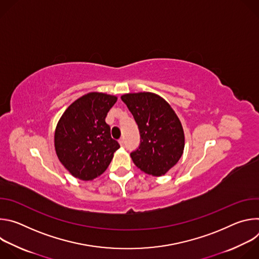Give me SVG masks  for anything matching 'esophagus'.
Here are the masks:
<instances>
[{
  "mask_svg": "<svg viewBox=\"0 0 259 259\" xmlns=\"http://www.w3.org/2000/svg\"><path fill=\"white\" fill-rule=\"evenodd\" d=\"M124 142H125V141H124V138H123V137L119 139V143H120V145H121V146H123V145H124Z\"/></svg>",
  "mask_w": 259,
  "mask_h": 259,
  "instance_id": "esophagus-1",
  "label": "esophagus"
}]
</instances>
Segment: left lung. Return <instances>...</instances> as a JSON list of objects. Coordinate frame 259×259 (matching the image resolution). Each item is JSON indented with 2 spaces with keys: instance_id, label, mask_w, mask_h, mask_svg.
<instances>
[{
  "instance_id": "left-lung-1",
  "label": "left lung",
  "mask_w": 259,
  "mask_h": 259,
  "mask_svg": "<svg viewBox=\"0 0 259 259\" xmlns=\"http://www.w3.org/2000/svg\"><path fill=\"white\" fill-rule=\"evenodd\" d=\"M121 98L140 132V145L130 155L133 163L149 175H165L184 150V132L177 115L164 98L152 92L128 93Z\"/></svg>"
}]
</instances>
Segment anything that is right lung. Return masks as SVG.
I'll return each mask as SVG.
<instances>
[{"mask_svg": "<svg viewBox=\"0 0 259 259\" xmlns=\"http://www.w3.org/2000/svg\"><path fill=\"white\" fill-rule=\"evenodd\" d=\"M118 97L90 92L73 101L59 119L54 146L60 163L76 178L92 180L108 167L120 144L105 123Z\"/></svg>", "mask_w": 259, "mask_h": 259, "instance_id": "obj_1", "label": "right lung"}]
</instances>
